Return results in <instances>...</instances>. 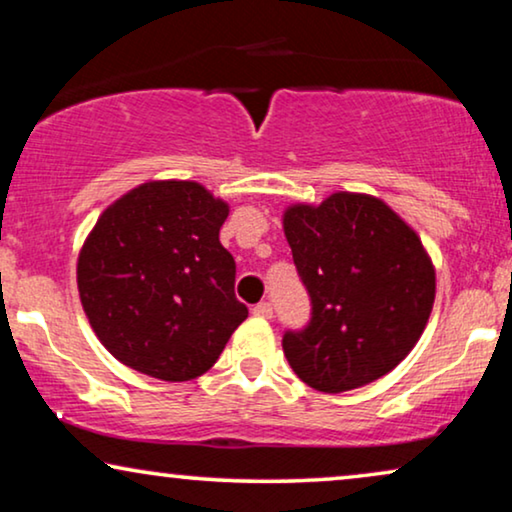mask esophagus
<instances>
[{
    "instance_id": "1",
    "label": "esophagus",
    "mask_w": 512,
    "mask_h": 512,
    "mask_svg": "<svg viewBox=\"0 0 512 512\" xmlns=\"http://www.w3.org/2000/svg\"><path fill=\"white\" fill-rule=\"evenodd\" d=\"M256 314V317H263V319H270L272 317V305L270 303H258V305H254V310H251Z\"/></svg>"
}]
</instances>
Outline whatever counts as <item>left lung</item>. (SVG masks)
<instances>
[{"label": "left lung", "mask_w": 512, "mask_h": 512, "mask_svg": "<svg viewBox=\"0 0 512 512\" xmlns=\"http://www.w3.org/2000/svg\"><path fill=\"white\" fill-rule=\"evenodd\" d=\"M284 235L312 317L282 347L300 380L324 394L370 384L417 345L436 270L415 230L380 198L333 193L284 212Z\"/></svg>", "instance_id": "8db88e82"}]
</instances>
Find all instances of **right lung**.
Listing matches in <instances>:
<instances>
[{"label":"right lung","instance_id":"1","mask_svg":"<svg viewBox=\"0 0 512 512\" xmlns=\"http://www.w3.org/2000/svg\"><path fill=\"white\" fill-rule=\"evenodd\" d=\"M228 205L195 181H149L104 209L83 242V312L125 366L186 382L214 366L247 305L219 242Z\"/></svg>","mask_w":512,"mask_h":512}]
</instances>
